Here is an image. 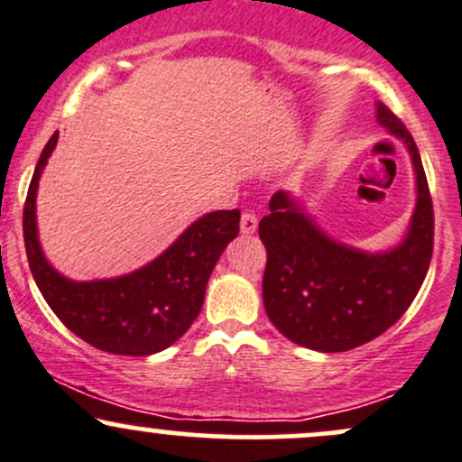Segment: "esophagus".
I'll return each mask as SVG.
<instances>
[{
    "label": "esophagus",
    "instance_id": "obj_1",
    "mask_svg": "<svg viewBox=\"0 0 462 462\" xmlns=\"http://www.w3.org/2000/svg\"><path fill=\"white\" fill-rule=\"evenodd\" d=\"M258 227V217L252 210H245L241 215V232L243 235H254Z\"/></svg>",
    "mask_w": 462,
    "mask_h": 462
}]
</instances>
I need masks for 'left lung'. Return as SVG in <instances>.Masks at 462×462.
<instances>
[{"mask_svg": "<svg viewBox=\"0 0 462 462\" xmlns=\"http://www.w3.org/2000/svg\"><path fill=\"white\" fill-rule=\"evenodd\" d=\"M377 120L403 140L417 173V208L402 245L366 254L328 239L285 190L273 192L270 215L258 223L267 316L287 339L313 351H351L382 336L412 305L432 261L434 210L419 149L383 103Z\"/></svg>", "mask_w": 462, "mask_h": 462, "instance_id": "left-lung-1", "label": "left lung"}]
</instances>
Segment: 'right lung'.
Here are the masks:
<instances>
[{"mask_svg": "<svg viewBox=\"0 0 462 462\" xmlns=\"http://www.w3.org/2000/svg\"><path fill=\"white\" fill-rule=\"evenodd\" d=\"M59 131L48 140L23 206L30 272L45 302L74 336L114 355H153L177 342L204 305L206 285L227 243L239 235V210L197 219L164 254L138 272L107 281L76 282L45 261L37 239V186Z\"/></svg>", "mask_w": 462, "mask_h": 462, "instance_id": "right-lung-1", "label": "right lung"}]
</instances>
